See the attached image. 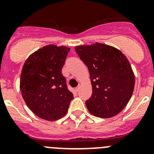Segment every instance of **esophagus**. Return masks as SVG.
Instances as JSON below:
<instances>
[{
	"mask_svg": "<svg viewBox=\"0 0 154 154\" xmlns=\"http://www.w3.org/2000/svg\"><path fill=\"white\" fill-rule=\"evenodd\" d=\"M79 89H80V86H77V87H76V88H75V91H77V92L79 91Z\"/></svg>",
	"mask_w": 154,
	"mask_h": 154,
	"instance_id": "1",
	"label": "esophagus"
}]
</instances>
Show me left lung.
Masks as SVG:
<instances>
[{"mask_svg":"<svg viewBox=\"0 0 154 154\" xmlns=\"http://www.w3.org/2000/svg\"><path fill=\"white\" fill-rule=\"evenodd\" d=\"M75 51L89 71L92 94L86 101L88 111L100 118L119 114L134 90L135 76L127 57L101 43L77 46Z\"/></svg>","mask_w":154,"mask_h":154,"instance_id":"obj_1","label":"left lung"}]
</instances>
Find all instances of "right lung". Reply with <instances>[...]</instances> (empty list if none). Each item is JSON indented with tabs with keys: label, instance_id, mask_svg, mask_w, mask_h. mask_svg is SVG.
I'll return each mask as SVG.
<instances>
[{
	"label": "right lung",
	"instance_id": "1",
	"mask_svg": "<svg viewBox=\"0 0 154 154\" xmlns=\"http://www.w3.org/2000/svg\"><path fill=\"white\" fill-rule=\"evenodd\" d=\"M70 48L49 45L27 59L21 70L20 89L26 104L42 119L56 121L68 112L74 98L62 74Z\"/></svg>",
	"mask_w": 154,
	"mask_h": 154
}]
</instances>
